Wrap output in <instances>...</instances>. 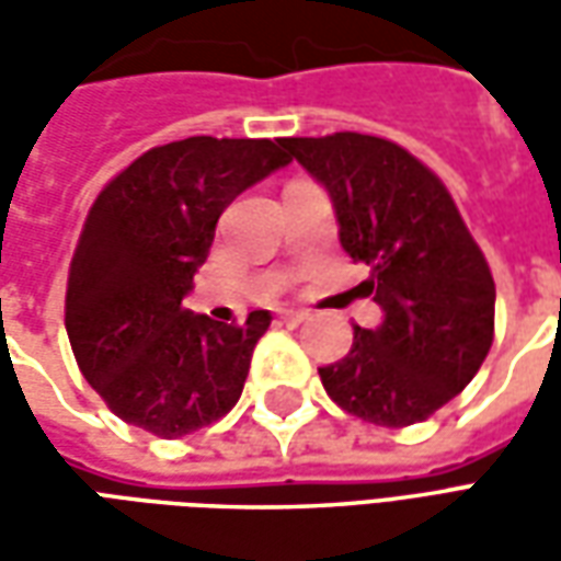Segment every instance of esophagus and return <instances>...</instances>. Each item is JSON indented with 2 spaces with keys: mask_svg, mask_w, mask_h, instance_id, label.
Instances as JSON below:
<instances>
[{
  "mask_svg": "<svg viewBox=\"0 0 561 561\" xmlns=\"http://www.w3.org/2000/svg\"><path fill=\"white\" fill-rule=\"evenodd\" d=\"M279 318L285 321V324H300V321L306 318V312L304 309H282Z\"/></svg>",
  "mask_w": 561,
  "mask_h": 561,
  "instance_id": "obj_1",
  "label": "esophagus"
}]
</instances>
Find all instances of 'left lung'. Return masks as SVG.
<instances>
[{
	"instance_id": "obj_1",
	"label": "left lung",
	"mask_w": 561,
	"mask_h": 561,
	"mask_svg": "<svg viewBox=\"0 0 561 561\" xmlns=\"http://www.w3.org/2000/svg\"><path fill=\"white\" fill-rule=\"evenodd\" d=\"M324 185L340 243L373 270L376 330L354 328L352 352L321 366L328 397L376 426H412L457 397L493 345L495 282L454 197L409 149L376 135L285 138Z\"/></svg>"
}]
</instances>
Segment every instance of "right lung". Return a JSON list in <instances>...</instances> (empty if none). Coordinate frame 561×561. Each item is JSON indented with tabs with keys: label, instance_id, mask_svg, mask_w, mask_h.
Instances as JSON below:
<instances>
[{
	"label": "right lung",
	"instance_id": "right-lung-1",
	"mask_svg": "<svg viewBox=\"0 0 561 561\" xmlns=\"http://www.w3.org/2000/svg\"><path fill=\"white\" fill-rule=\"evenodd\" d=\"M291 161L285 138H197L147 149L92 201L68 267L66 330L107 409L159 438L231 412L267 309L195 316L183 297L233 197Z\"/></svg>",
	"mask_w": 561,
	"mask_h": 561
}]
</instances>
